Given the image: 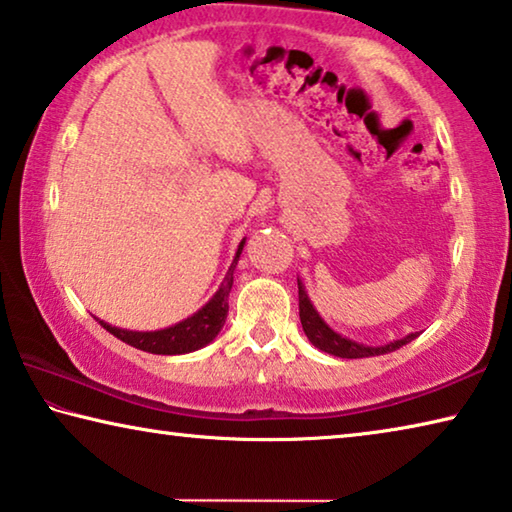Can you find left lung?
Returning <instances> with one entry per match:
<instances>
[{"label": "left lung", "mask_w": 512, "mask_h": 512, "mask_svg": "<svg viewBox=\"0 0 512 512\" xmlns=\"http://www.w3.org/2000/svg\"><path fill=\"white\" fill-rule=\"evenodd\" d=\"M298 302H300V323H302V329H305L307 339L314 343L318 350L334 354V357H341V359L379 357V354H388L397 348H402V345L411 343L415 336H418V332H415V334L404 336V339H400V341L372 348V345H363V343L345 339V336H341V334H336L334 329L318 316V311L314 309V305H311V300L307 298V291H305V287H302L300 280H298Z\"/></svg>", "instance_id": "left-lung-1"}]
</instances>
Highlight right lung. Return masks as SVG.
Masks as SVG:
<instances>
[{
  "label": "right lung",
  "mask_w": 512,
  "mask_h": 512,
  "mask_svg": "<svg viewBox=\"0 0 512 512\" xmlns=\"http://www.w3.org/2000/svg\"><path fill=\"white\" fill-rule=\"evenodd\" d=\"M244 244L246 239L239 244L237 255L232 259L230 271L223 277L219 291L214 293L212 300L207 302L203 309H198L194 316L185 318L183 323L171 325L167 329H158V332H128V329L112 327L99 318L97 320L112 336H117L119 341L133 345L137 350H144L151 354H187V352L201 350L203 345L214 341V336L221 332L225 318H228V298H230L232 280H235L232 275H235V268H237L241 250H244Z\"/></svg>",
  "instance_id": "1"
}]
</instances>
